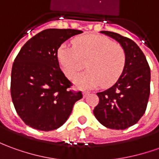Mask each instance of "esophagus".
I'll return each mask as SVG.
<instances>
[{
	"label": "esophagus",
	"mask_w": 159,
	"mask_h": 159,
	"mask_svg": "<svg viewBox=\"0 0 159 159\" xmlns=\"http://www.w3.org/2000/svg\"><path fill=\"white\" fill-rule=\"evenodd\" d=\"M89 94V91H84V92H83V96H84V98H86Z\"/></svg>",
	"instance_id": "34e87169"
}]
</instances>
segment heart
Listing matches in <instances>:
<instances>
[{"label":"heart","mask_w":159,"mask_h":159,"mask_svg":"<svg viewBox=\"0 0 159 159\" xmlns=\"http://www.w3.org/2000/svg\"><path fill=\"white\" fill-rule=\"evenodd\" d=\"M74 47L61 45L57 57L66 75L74 78L85 66L89 70L75 79L77 88L89 89L102 84H115L125 65V52L121 46L102 35H84L73 41Z\"/></svg>","instance_id":"heart-1"}]
</instances>
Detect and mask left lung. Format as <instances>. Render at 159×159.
I'll list each match as a JSON object with an SVG mask.
<instances>
[{
	"instance_id": "1",
	"label": "left lung",
	"mask_w": 159,
	"mask_h": 159,
	"mask_svg": "<svg viewBox=\"0 0 159 159\" xmlns=\"http://www.w3.org/2000/svg\"><path fill=\"white\" fill-rule=\"evenodd\" d=\"M100 33L119 43L125 52V65L116 84L97 94L99 102L93 113L107 128L127 129L137 124L145 112L150 97L151 70L143 51L132 40L110 31Z\"/></svg>"
}]
</instances>
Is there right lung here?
<instances>
[{
  "mask_svg": "<svg viewBox=\"0 0 159 159\" xmlns=\"http://www.w3.org/2000/svg\"><path fill=\"white\" fill-rule=\"evenodd\" d=\"M76 30L48 29L35 34L20 48L13 63L11 98L17 114L26 125L39 130L58 129L65 123L81 91L60 69L57 50Z\"/></svg>",
  "mask_w": 159,
  "mask_h": 159,
  "instance_id": "1",
  "label": "right lung"
}]
</instances>
